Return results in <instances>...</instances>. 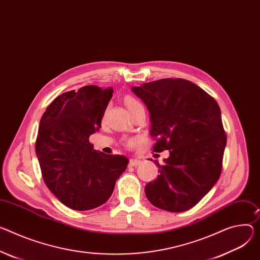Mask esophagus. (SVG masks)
I'll return each instance as SVG.
<instances>
[{"mask_svg":"<svg viewBox=\"0 0 260 260\" xmlns=\"http://www.w3.org/2000/svg\"><path fill=\"white\" fill-rule=\"evenodd\" d=\"M141 161H142V160H141V159H138V158H131L129 159V166L131 167H136V166H138V165H140L141 164Z\"/></svg>","mask_w":260,"mask_h":260,"instance_id":"esophagus-1","label":"esophagus"}]
</instances>
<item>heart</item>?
Masks as SVG:
<instances>
[{
	"instance_id": "obj_1",
	"label": "heart",
	"mask_w": 260,
	"mask_h": 260,
	"mask_svg": "<svg viewBox=\"0 0 260 260\" xmlns=\"http://www.w3.org/2000/svg\"><path fill=\"white\" fill-rule=\"evenodd\" d=\"M125 104H126V107H127V109H128L129 111H131V110H133V109H135L136 107L142 106V104H141L138 100H136V99H134V98H132V96L126 98V100H125Z\"/></svg>"
}]
</instances>
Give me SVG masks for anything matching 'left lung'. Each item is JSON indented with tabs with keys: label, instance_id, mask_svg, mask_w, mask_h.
I'll return each mask as SVG.
<instances>
[{
	"label": "left lung",
	"instance_id": "left-lung-1",
	"mask_svg": "<svg viewBox=\"0 0 260 260\" xmlns=\"http://www.w3.org/2000/svg\"><path fill=\"white\" fill-rule=\"evenodd\" d=\"M150 113L153 150H169L158 176L145 186L154 206L172 212L195 206L222 171L226 135L218 103L196 84L164 79L133 87ZM151 159V158H150Z\"/></svg>",
	"mask_w": 260,
	"mask_h": 260
}]
</instances>
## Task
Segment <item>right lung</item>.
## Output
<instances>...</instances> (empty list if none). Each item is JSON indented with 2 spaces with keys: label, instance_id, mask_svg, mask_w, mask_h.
Returning <instances> with one entry per match:
<instances>
[{
  "label": "right lung",
  "instance_id": "obj_1",
  "mask_svg": "<svg viewBox=\"0 0 260 260\" xmlns=\"http://www.w3.org/2000/svg\"><path fill=\"white\" fill-rule=\"evenodd\" d=\"M113 89L85 86L57 96L43 113L35 151L50 191L75 210L96 208L111 197L128 158L93 149Z\"/></svg>",
  "mask_w": 260,
  "mask_h": 260
}]
</instances>
